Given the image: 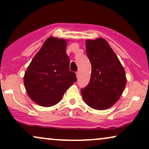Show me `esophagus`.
<instances>
[{"label": "esophagus", "mask_w": 149, "mask_h": 149, "mask_svg": "<svg viewBox=\"0 0 149 149\" xmlns=\"http://www.w3.org/2000/svg\"><path fill=\"white\" fill-rule=\"evenodd\" d=\"M80 76V72L79 71H78V72H76V77L77 78H79Z\"/></svg>", "instance_id": "obj_1"}]
</instances>
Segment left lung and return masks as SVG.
I'll return each instance as SVG.
<instances>
[{"label": "left lung", "instance_id": "obj_1", "mask_svg": "<svg viewBox=\"0 0 149 149\" xmlns=\"http://www.w3.org/2000/svg\"><path fill=\"white\" fill-rule=\"evenodd\" d=\"M86 52L92 66L89 84L81 90L83 100L90 107L105 110L114 105L127 83L123 66L105 39L86 40Z\"/></svg>", "mask_w": 149, "mask_h": 149}]
</instances>
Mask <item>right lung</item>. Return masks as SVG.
<instances>
[{
	"mask_svg": "<svg viewBox=\"0 0 149 149\" xmlns=\"http://www.w3.org/2000/svg\"><path fill=\"white\" fill-rule=\"evenodd\" d=\"M69 41L49 37L26 71V90L38 105L49 107L57 104L77 80L76 73L69 70V57L66 52Z\"/></svg>",
	"mask_w": 149,
	"mask_h": 149,
	"instance_id": "add662e5",
	"label": "right lung"
}]
</instances>
